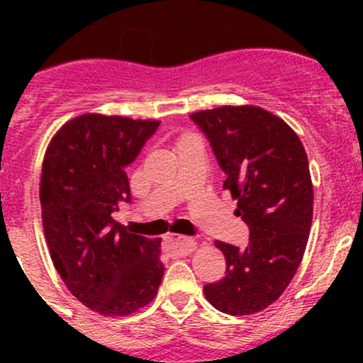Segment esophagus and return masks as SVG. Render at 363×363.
Masks as SVG:
<instances>
[{
    "label": "esophagus",
    "mask_w": 363,
    "mask_h": 363,
    "mask_svg": "<svg viewBox=\"0 0 363 363\" xmlns=\"http://www.w3.org/2000/svg\"><path fill=\"white\" fill-rule=\"evenodd\" d=\"M167 247L172 255L184 256V255H189V252L195 250V240L189 239V237L172 235L167 239Z\"/></svg>",
    "instance_id": "1"
}]
</instances>
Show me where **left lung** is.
Returning a JSON list of instances; mask_svg holds the SVG:
<instances>
[{"label": "left lung", "mask_w": 363, "mask_h": 363, "mask_svg": "<svg viewBox=\"0 0 363 363\" xmlns=\"http://www.w3.org/2000/svg\"><path fill=\"white\" fill-rule=\"evenodd\" d=\"M207 137L237 200L235 214L250 228L244 250L216 240L223 279L203 286L218 311L244 316L276 302L302 262L313 221V182L296 133L259 107H219L191 113Z\"/></svg>", "instance_id": "1"}]
</instances>
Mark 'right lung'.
Instances as JSON below:
<instances>
[{"mask_svg": "<svg viewBox=\"0 0 363 363\" xmlns=\"http://www.w3.org/2000/svg\"><path fill=\"white\" fill-rule=\"evenodd\" d=\"M158 126L84 113L57 131L43 160L40 203L50 258L72 295L104 316L147 306L163 279L161 239L130 233L113 219L131 203L126 168Z\"/></svg>", "mask_w": 363, "mask_h": 363, "instance_id": "obj_1", "label": "right lung"}]
</instances>
